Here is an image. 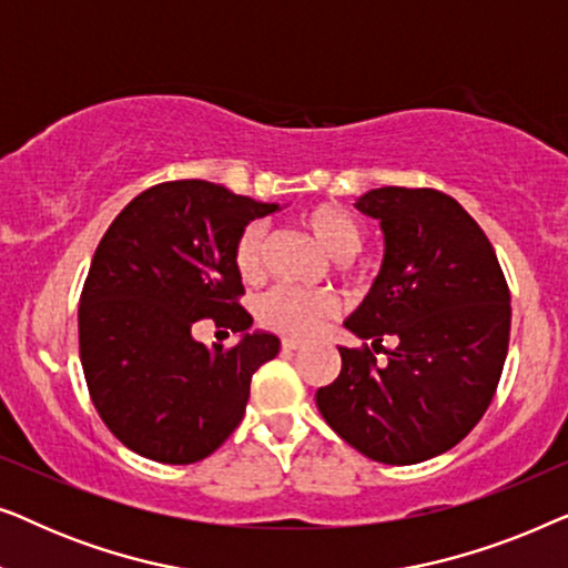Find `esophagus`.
<instances>
[{
  "label": "esophagus",
  "mask_w": 568,
  "mask_h": 568,
  "mask_svg": "<svg viewBox=\"0 0 568 568\" xmlns=\"http://www.w3.org/2000/svg\"><path fill=\"white\" fill-rule=\"evenodd\" d=\"M282 348L284 352H297V348H302V341L300 338H282Z\"/></svg>",
  "instance_id": "obj_1"
}]
</instances>
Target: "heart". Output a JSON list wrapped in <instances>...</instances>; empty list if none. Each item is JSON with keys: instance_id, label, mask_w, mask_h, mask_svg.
<instances>
[{"instance_id": "obj_1", "label": "heart", "mask_w": 568, "mask_h": 568, "mask_svg": "<svg viewBox=\"0 0 568 568\" xmlns=\"http://www.w3.org/2000/svg\"><path fill=\"white\" fill-rule=\"evenodd\" d=\"M302 227L317 240L331 258L338 261V271H346V258L359 253L362 230L344 209L321 204L302 214ZM263 251H266V230L261 222H251L240 230L232 247V261L243 282H258L263 274ZM338 313L336 294L328 290H294L274 286L258 305V321L271 331L294 338H310L321 325Z\"/></svg>"}]
</instances>
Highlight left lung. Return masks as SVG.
Masks as SVG:
<instances>
[{
  "label": "left lung",
  "mask_w": 568,
  "mask_h": 568,
  "mask_svg": "<svg viewBox=\"0 0 568 568\" xmlns=\"http://www.w3.org/2000/svg\"><path fill=\"white\" fill-rule=\"evenodd\" d=\"M385 258L344 323L379 352L341 346V375L315 393L333 432L369 460L414 465L453 449L486 414L509 348V286L478 222L434 189L367 191Z\"/></svg>",
  "instance_id": "obj_1"
}]
</instances>
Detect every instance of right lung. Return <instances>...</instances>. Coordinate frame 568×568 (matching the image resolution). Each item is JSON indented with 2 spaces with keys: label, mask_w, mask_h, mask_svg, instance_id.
<instances>
[{
  "label": "right lung",
  "mask_w": 568,
  "mask_h": 568,
  "mask_svg": "<svg viewBox=\"0 0 568 568\" xmlns=\"http://www.w3.org/2000/svg\"><path fill=\"white\" fill-rule=\"evenodd\" d=\"M276 209L209 181H170L139 193L100 240L80 297V359L100 418L136 455L199 463L243 422L253 372L282 344L247 331L232 247ZM204 316L241 344L193 339Z\"/></svg>",
  "instance_id": "1"
}]
</instances>
